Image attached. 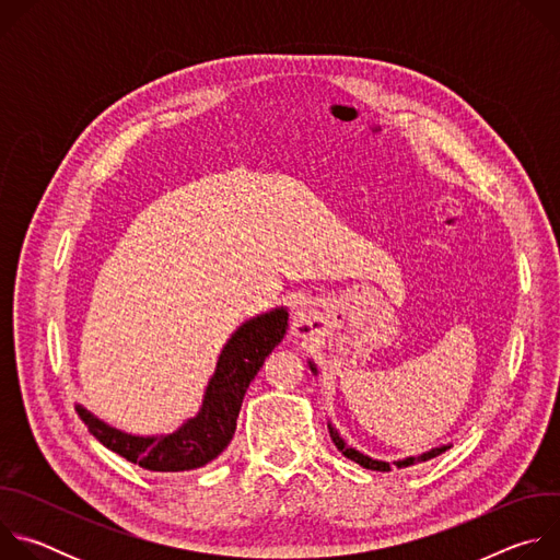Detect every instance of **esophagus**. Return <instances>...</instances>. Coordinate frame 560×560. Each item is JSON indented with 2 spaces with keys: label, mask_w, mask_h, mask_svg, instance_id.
I'll use <instances>...</instances> for the list:
<instances>
[{
  "label": "esophagus",
  "mask_w": 560,
  "mask_h": 560,
  "mask_svg": "<svg viewBox=\"0 0 560 560\" xmlns=\"http://www.w3.org/2000/svg\"><path fill=\"white\" fill-rule=\"evenodd\" d=\"M292 330H294L296 337H307V335L314 332V328H312V316H310V312H307L305 307H299V310L294 312Z\"/></svg>",
  "instance_id": "34e87169"
}]
</instances>
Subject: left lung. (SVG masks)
<instances>
[{
    "label": "left lung",
    "instance_id": "left-lung-1",
    "mask_svg": "<svg viewBox=\"0 0 560 560\" xmlns=\"http://www.w3.org/2000/svg\"><path fill=\"white\" fill-rule=\"evenodd\" d=\"M314 370V368H312ZM316 372V370H314ZM330 436H332V441H335V445L339 447V452L343 454V456H348L350 460H354V463H359L361 467H365V469H378V471H389V463H385V460H374V458H370V456H365V454H361V452H357V450H352V447H348L346 443H343V439L339 436V432L330 425ZM445 450H450V445H443V447H436V450H432V452H425V454H421V456H410V458H406V460H396L394 465L396 467H408V465H415L417 460L421 463V460H430V458H434V456H439V454H443Z\"/></svg>",
    "mask_w": 560,
    "mask_h": 560
}]
</instances>
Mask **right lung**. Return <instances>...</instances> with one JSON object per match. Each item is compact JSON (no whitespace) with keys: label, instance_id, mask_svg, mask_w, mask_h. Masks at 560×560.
Returning <instances> with one entry per match:
<instances>
[{"label":"right lung","instance_id":"add662e5","mask_svg":"<svg viewBox=\"0 0 560 560\" xmlns=\"http://www.w3.org/2000/svg\"><path fill=\"white\" fill-rule=\"evenodd\" d=\"M285 328V310L261 314L238 328L219 357L201 412L175 434L148 439L130 436L102 423L82 406H77V415L102 445L143 469L188 471L203 467L228 447L236 430V417L242 410L246 389L261 370L266 357L283 339Z\"/></svg>","mask_w":560,"mask_h":560}]
</instances>
